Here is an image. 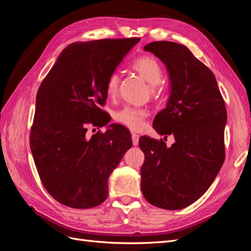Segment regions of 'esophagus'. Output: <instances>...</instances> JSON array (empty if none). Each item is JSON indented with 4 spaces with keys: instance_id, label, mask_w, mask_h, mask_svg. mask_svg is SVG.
<instances>
[{
    "instance_id": "34e87169",
    "label": "esophagus",
    "mask_w": 251,
    "mask_h": 251,
    "mask_svg": "<svg viewBox=\"0 0 251 251\" xmlns=\"http://www.w3.org/2000/svg\"><path fill=\"white\" fill-rule=\"evenodd\" d=\"M132 142H133V146H138V142H139V136L136 134V133H133L132 134Z\"/></svg>"
}]
</instances>
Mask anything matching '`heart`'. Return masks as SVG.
Wrapping results in <instances>:
<instances>
[{"label": "heart", "instance_id": "heart-1", "mask_svg": "<svg viewBox=\"0 0 251 251\" xmlns=\"http://www.w3.org/2000/svg\"><path fill=\"white\" fill-rule=\"evenodd\" d=\"M133 69L137 72L141 77L146 79L151 85V94L153 96L158 95L159 87L163 78V70L161 65L158 63V60L151 56H140L135 59L132 64ZM119 87V76L116 72H112L107 80H105V93L111 98L115 97L118 92ZM149 116L147 110L141 108L131 107L126 105L123 109L118 110L114 119L117 123L123 125L133 131H138L144 126V120Z\"/></svg>", "mask_w": 251, "mask_h": 251}]
</instances>
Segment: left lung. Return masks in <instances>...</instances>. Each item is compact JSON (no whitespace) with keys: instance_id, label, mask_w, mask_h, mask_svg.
<instances>
[{"instance_id":"obj_1","label":"left lung","mask_w":251,"mask_h":251,"mask_svg":"<svg viewBox=\"0 0 251 251\" xmlns=\"http://www.w3.org/2000/svg\"><path fill=\"white\" fill-rule=\"evenodd\" d=\"M144 50L160 58L171 78L166 108L153 123L160 135H171V148L142 136L141 191L157 207L176 210L193 204L207 191L225 160V102L214 73L186 46L153 42Z\"/></svg>"}]
</instances>
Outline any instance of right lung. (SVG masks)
I'll return each instance as SVG.
<instances>
[{
  "mask_svg": "<svg viewBox=\"0 0 251 251\" xmlns=\"http://www.w3.org/2000/svg\"><path fill=\"white\" fill-rule=\"evenodd\" d=\"M139 37L69 45L36 94L30 149L44 187L57 202L91 208L108 197V179L126 151L131 134L119 125L88 136V126L110 123L102 111L105 80Z\"/></svg>",
  "mask_w": 251,
  "mask_h": 251,
  "instance_id": "right-lung-1",
  "label": "right lung"
}]
</instances>
